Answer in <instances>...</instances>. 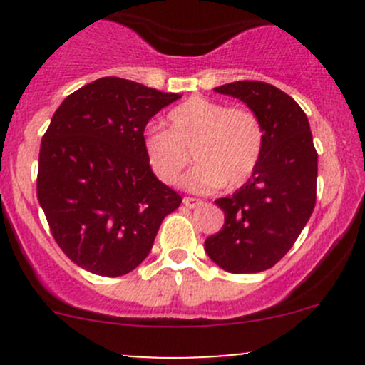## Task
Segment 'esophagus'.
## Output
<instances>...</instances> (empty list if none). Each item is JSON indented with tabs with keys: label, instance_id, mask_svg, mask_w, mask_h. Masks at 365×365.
<instances>
[{
	"label": "esophagus",
	"instance_id": "obj_1",
	"mask_svg": "<svg viewBox=\"0 0 365 365\" xmlns=\"http://www.w3.org/2000/svg\"><path fill=\"white\" fill-rule=\"evenodd\" d=\"M201 203H203V201L197 200V197H183V206H185V208H196V206H200Z\"/></svg>",
	"mask_w": 365,
	"mask_h": 365
}]
</instances>
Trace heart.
Instances as JSON below:
<instances>
[{"instance_id":"1","label":"heart","mask_w":365,"mask_h":365,"mask_svg":"<svg viewBox=\"0 0 365 365\" xmlns=\"http://www.w3.org/2000/svg\"><path fill=\"white\" fill-rule=\"evenodd\" d=\"M168 127L145 132L146 159L160 182H178L192 160L190 151L197 165L183 178V185L196 192L220 185L237 189L259 165L264 130L251 109L190 97L168 113Z\"/></svg>"}]
</instances>
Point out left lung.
Segmentation results:
<instances>
[{
  "label": "left lung",
  "instance_id": "obj_1",
  "mask_svg": "<svg viewBox=\"0 0 365 365\" xmlns=\"http://www.w3.org/2000/svg\"><path fill=\"white\" fill-rule=\"evenodd\" d=\"M215 91L240 98L259 118L264 148L251 178L215 200L224 226L205 240L213 263L231 274H257L286 256L316 205L318 153L300 106L263 81H237Z\"/></svg>",
  "mask_w": 365,
  "mask_h": 365
}]
</instances>
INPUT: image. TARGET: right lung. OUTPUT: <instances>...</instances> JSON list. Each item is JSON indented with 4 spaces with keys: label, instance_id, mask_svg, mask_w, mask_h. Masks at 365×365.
<instances>
[{
    "label": "right lung",
    "instance_id": "obj_1",
    "mask_svg": "<svg viewBox=\"0 0 365 365\" xmlns=\"http://www.w3.org/2000/svg\"><path fill=\"white\" fill-rule=\"evenodd\" d=\"M121 77L70 93L40 145L36 197L53 238L77 267L120 277L143 263L182 196L153 175L145 127L178 101Z\"/></svg>",
    "mask_w": 365,
    "mask_h": 365
}]
</instances>
